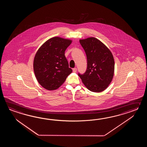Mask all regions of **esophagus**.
Here are the masks:
<instances>
[{"mask_svg": "<svg viewBox=\"0 0 147 147\" xmlns=\"http://www.w3.org/2000/svg\"><path fill=\"white\" fill-rule=\"evenodd\" d=\"M72 71H73V72H75V73L77 72V68H74V69H72Z\"/></svg>", "mask_w": 147, "mask_h": 147, "instance_id": "esophagus-1", "label": "esophagus"}]
</instances>
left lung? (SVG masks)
<instances>
[{
  "label": "left lung",
  "instance_id": "8db88e82",
  "mask_svg": "<svg viewBox=\"0 0 147 147\" xmlns=\"http://www.w3.org/2000/svg\"><path fill=\"white\" fill-rule=\"evenodd\" d=\"M87 59V68L84 75L78 74L84 86L94 92L106 89L113 80L115 61L109 49L94 37L80 39Z\"/></svg>",
  "mask_w": 147,
  "mask_h": 147
}]
</instances>
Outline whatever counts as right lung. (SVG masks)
<instances>
[{
    "label": "right lung",
    "instance_id": "obj_1",
    "mask_svg": "<svg viewBox=\"0 0 147 147\" xmlns=\"http://www.w3.org/2000/svg\"><path fill=\"white\" fill-rule=\"evenodd\" d=\"M72 40L59 37L51 38L38 49L34 59L36 78L48 90H56L72 72L65 56V51Z\"/></svg>",
    "mask_w": 147,
    "mask_h": 147
}]
</instances>
